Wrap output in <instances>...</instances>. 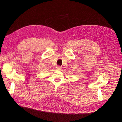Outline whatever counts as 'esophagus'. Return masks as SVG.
<instances>
[{
	"label": "esophagus",
	"mask_w": 122,
	"mask_h": 122,
	"mask_svg": "<svg viewBox=\"0 0 122 122\" xmlns=\"http://www.w3.org/2000/svg\"><path fill=\"white\" fill-rule=\"evenodd\" d=\"M56 68L57 70H60L61 69V67L60 66H57Z\"/></svg>",
	"instance_id": "34e87169"
}]
</instances>
